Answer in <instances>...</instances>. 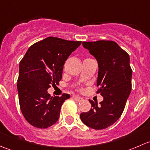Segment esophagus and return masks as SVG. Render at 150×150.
<instances>
[{"label":"esophagus","mask_w":150,"mask_h":150,"mask_svg":"<svg viewBox=\"0 0 150 150\" xmlns=\"http://www.w3.org/2000/svg\"><path fill=\"white\" fill-rule=\"evenodd\" d=\"M73 99H75V100H76L77 102H81V101L83 100V99L81 97H80V96H73Z\"/></svg>","instance_id":"obj_1"}]
</instances>
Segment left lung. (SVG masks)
<instances>
[{"label":"left lung","mask_w":150,"mask_h":150,"mask_svg":"<svg viewBox=\"0 0 150 150\" xmlns=\"http://www.w3.org/2000/svg\"><path fill=\"white\" fill-rule=\"evenodd\" d=\"M99 64L96 93L104 97L100 105L89 99L91 107L81 114L85 125L102 130L115 123L121 116L131 91L132 69L129 55L112 40L83 42Z\"/></svg>","instance_id":"8db88e82"}]
</instances>
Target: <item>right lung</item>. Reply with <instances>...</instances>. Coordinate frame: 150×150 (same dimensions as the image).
<instances>
[{
	"label": "right lung",
	"mask_w": 150,
	"mask_h": 150,
	"mask_svg": "<svg viewBox=\"0 0 150 150\" xmlns=\"http://www.w3.org/2000/svg\"><path fill=\"white\" fill-rule=\"evenodd\" d=\"M81 41L48 37L32 45L19 62L17 89L21 111L33 126L47 128L57 122L68 93L51 96L47 90L59 85L67 59Z\"/></svg>",
	"instance_id": "right-lung-1"
}]
</instances>
